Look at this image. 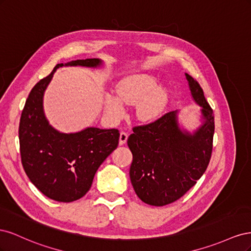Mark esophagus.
<instances>
[{
    "label": "esophagus",
    "instance_id": "obj_1",
    "mask_svg": "<svg viewBox=\"0 0 251 251\" xmlns=\"http://www.w3.org/2000/svg\"><path fill=\"white\" fill-rule=\"evenodd\" d=\"M127 137H128V134L126 132H124V131L121 132L120 136H119V144H121V146L125 144L127 140Z\"/></svg>",
    "mask_w": 251,
    "mask_h": 251
}]
</instances>
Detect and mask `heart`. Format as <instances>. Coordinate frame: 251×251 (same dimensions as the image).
<instances>
[{
    "mask_svg": "<svg viewBox=\"0 0 251 251\" xmlns=\"http://www.w3.org/2000/svg\"><path fill=\"white\" fill-rule=\"evenodd\" d=\"M156 87V79L147 74L132 75L124 78L117 85V94L121 100L128 104L138 103V116L142 119H153L163 109L166 101L164 90ZM105 109L115 116L124 112L123 103L117 96L105 95Z\"/></svg>",
    "mask_w": 251,
    "mask_h": 251,
    "instance_id": "b5f03b06",
    "label": "heart"
}]
</instances>
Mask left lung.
I'll list each match as a JSON object with an SVG mask.
<instances>
[{"label": "left lung", "instance_id": "left-lung-1", "mask_svg": "<svg viewBox=\"0 0 251 251\" xmlns=\"http://www.w3.org/2000/svg\"><path fill=\"white\" fill-rule=\"evenodd\" d=\"M196 102L205 119L194 135L182 133L176 112L150 124L133 126L127 146L133 154L130 178L144 203L163 206L180 199L206 171L212 151L215 118L199 82L185 73Z\"/></svg>", "mask_w": 251, "mask_h": 251}]
</instances>
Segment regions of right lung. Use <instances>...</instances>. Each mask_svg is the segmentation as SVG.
<instances>
[{
  "instance_id": "right-lung-1",
  "label": "right lung",
  "mask_w": 251,
  "mask_h": 251,
  "mask_svg": "<svg viewBox=\"0 0 251 251\" xmlns=\"http://www.w3.org/2000/svg\"><path fill=\"white\" fill-rule=\"evenodd\" d=\"M97 58L73 60L67 65L96 67ZM57 64L48 76L32 88L23 109L20 126V153L30 181L48 198L72 202L85 196L100 164L118 146L117 128L88 127L79 133L63 134L51 127L43 112V95Z\"/></svg>"
}]
</instances>
